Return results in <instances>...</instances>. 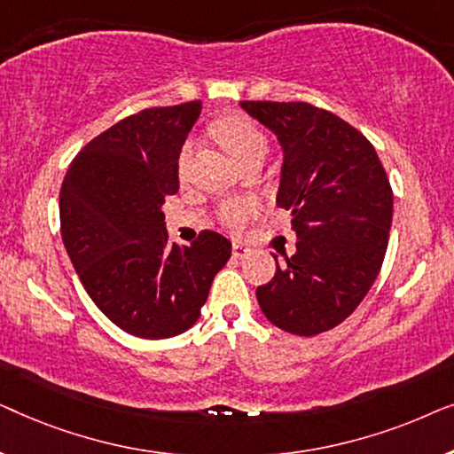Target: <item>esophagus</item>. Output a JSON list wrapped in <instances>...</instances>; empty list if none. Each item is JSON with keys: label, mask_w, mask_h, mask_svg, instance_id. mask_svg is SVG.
Returning a JSON list of instances; mask_svg holds the SVG:
<instances>
[{"label": "esophagus", "mask_w": 454, "mask_h": 454, "mask_svg": "<svg viewBox=\"0 0 454 454\" xmlns=\"http://www.w3.org/2000/svg\"><path fill=\"white\" fill-rule=\"evenodd\" d=\"M231 252H233V258H244L246 254L250 252V247L244 246V244H239V241H233V246H231Z\"/></svg>", "instance_id": "1"}]
</instances>
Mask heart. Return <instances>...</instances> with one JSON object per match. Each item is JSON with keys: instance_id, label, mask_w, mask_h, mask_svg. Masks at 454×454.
Segmentation results:
<instances>
[{"instance_id": "b5f03b06", "label": "heart", "mask_w": 454, "mask_h": 454, "mask_svg": "<svg viewBox=\"0 0 454 454\" xmlns=\"http://www.w3.org/2000/svg\"><path fill=\"white\" fill-rule=\"evenodd\" d=\"M213 132L216 140L221 142L223 148L231 154V159L238 165L246 163L247 159L264 157L266 151H269V138H266V134L258 128V123H254L246 115L223 117V120L215 123ZM192 151H194V142L192 140L185 142L182 151H179L177 167L182 176L190 163ZM256 213L258 202L250 200V198H246V200H227L216 208V219H219L223 227L231 229V231H241L256 216Z\"/></svg>"}]
</instances>
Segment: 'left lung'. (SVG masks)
<instances>
[{
    "label": "left lung",
    "instance_id": "left-lung-1",
    "mask_svg": "<svg viewBox=\"0 0 454 454\" xmlns=\"http://www.w3.org/2000/svg\"><path fill=\"white\" fill-rule=\"evenodd\" d=\"M241 107L281 142L277 207L289 210L297 233L294 256L256 289L258 303L281 331L314 337L349 318L374 285L393 188L372 142L331 111L301 101Z\"/></svg>",
    "mask_w": 454,
    "mask_h": 454
}]
</instances>
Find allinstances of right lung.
<instances>
[{
  "label": "right lung",
  "instance_id": "obj_1",
  "mask_svg": "<svg viewBox=\"0 0 454 454\" xmlns=\"http://www.w3.org/2000/svg\"><path fill=\"white\" fill-rule=\"evenodd\" d=\"M200 109L190 101L117 121L74 157L61 184V239L86 294L140 339L188 331L231 258V241L210 229L192 246L171 241L160 210L179 190V151Z\"/></svg>",
  "mask_w": 454,
  "mask_h": 454
}]
</instances>
